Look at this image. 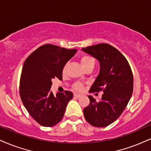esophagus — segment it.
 Masks as SVG:
<instances>
[{
	"instance_id": "obj_1",
	"label": "esophagus",
	"mask_w": 151,
	"mask_h": 151,
	"mask_svg": "<svg viewBox=\"0 0 151 151\" xmlns=\"http://www.w3.org/2000/svg\"><path fill=\"white\" fill-rule=\"evenodd\" d=\"M81 96H82L81 94H74V97H76V98L79 99V98H81Z\"/></svg>"
}]
</instances>
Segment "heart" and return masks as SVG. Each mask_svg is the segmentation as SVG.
Here are the masks:
<instances>
[{"label": "heart", "instance_id": "heart-1", "mask_svg": "<svg viewBox=\"0 0 151 151\" xmlns=\"http://www.w3.org/2000/svg\"><path fill=\"white\" fill-rule=\"evenodd\" d=\"M81 63L82 66H83V68L85 69V68H87V67H90V66L94 67V64H95V61H94V59L93 58L92 56L85 55L82 56L81 59ZM66 66H65L64 69H63V72L64 73L66 72ZM74 87H75L76 90L81 91L82 90V88H83V86H82L81 83H77L74 85Z\"/></svg>", "mask_w": 151, "mask_h": 151}]
</instances>
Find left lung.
Instances as JSON below:
<instances>
[{
  "label": "left lung",
  "instance_id": "left-lung-1",
  "mask_svg": "<svg viewBox=\"0 0 151 151\" xmlns=\"http://www.w3.org/2000/svg\"><path fill=\"white\" fill-rule=\"evenodd\" d=\"M81 50L100 64L99 75L90 91L104 92L99 101L88 96L90 104L83 110L85 118L91 125L106 127L120 117L129 101L133 92L132 72L125 57L111 45L97 44Z\"/></svg>",
  "mask_w": 151,
  "mask_h": 151
}]
</instances>
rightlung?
<instances>
[{
	"mask_svg": "<svg viewBox=\"0 0 151 151\" xmlns=\"http://www.w3.org/2000/svg\"><path fill=\"white\" fill-rule=\"evenodd\" d=\"M76 49L68 50L51 44L40 46L31 54L22 68L19 94L24 106L32 118L44 127H52L64 117L73 94L52 92V80H62L63 68L75 55Z\"/></svg>",
	"mask_w": 151,
	"mask_h": 151,
	"instance_id": "add662e5",
	"label": "right lung"
}]
</instances>
